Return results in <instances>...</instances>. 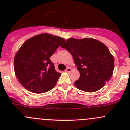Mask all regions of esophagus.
I'll return each mask as SVG.
<instances>
[{
    "label": "esophagus",
    "instance_id": "esophagus-1",
    "mask_svg": "<svg viewBox=\"0 0 130 130\" xmlns=\"http://www.w3.org/2000/svg\"><path fill=\"white\" fill-rule=\"evenodd\" d=\"M65 71L66 72V73H69V72L71 71V68H70V67H67Z\"/></svg>",
    "mask_w": 130,
    "mask_h": 130
}]
</instances>
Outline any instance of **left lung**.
I'll return each mask as SVG.
<instances>
[{
  "instance_id": "8db88e82",
  "label": "left lung",
  "mask_w": 130,
  "mask_h": 130,
  "mask_svg": "<svg viewBox=\"0 0 130 130\" xmlns=\"http://www.w3.org/2000/svg\"><path fill=\"white\" fill-rule=\"evenodd\" d=\"M73 56L80 73L74 85L81 91L93 93L109 81L114 70V57L106 45L91 38L68 39L61 45Z\"/></svg>"
}]
</instances>
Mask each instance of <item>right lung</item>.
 Returning <instances> with one entry per match:
<instances>
[{
    "label": "right lung",
    "instance_id": "add662e5",
    "mask_svg": "<svg viewBox=\"0 0 130 130\" xmlns=\"http://www.w3.org/2000/svg\"><path fill=\"white\" fill-rule=\"evenodd\" d=\"M65 40L43 33L27 40L16 53L14 70L20 83L34 93H44L53 89L61 73L55 70L50 57Z\"/></svg>",
    "mask_w": 130,
    "mask_h": 130
}]
</instances>
